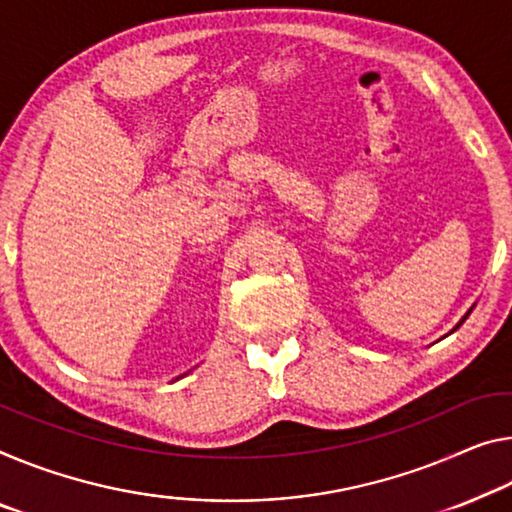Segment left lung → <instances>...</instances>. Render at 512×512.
<instances>
[{"mask_svg":"<svg viewBox=\"0 0 512 512\" xmlns=\"http://www.w3.org/2000/svg\"><path fill=\"white\" fill-rule=\"evenodd\" d=\"M467 316H469V313H467ZM467 316H465V318H462V320H460V322H458V327H460V325H462V322H465V320H467Z\"/></svg>","mask_w":512,"mask_h":512,"instance_id":"8db88e82","label":"left lung"}]
</instances>
